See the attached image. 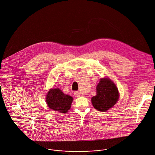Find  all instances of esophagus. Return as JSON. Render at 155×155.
Returning a JSON list of instances; mask_svg holds the SVG:
<instances>
[{"instance_id": "34e87169", "label": "esophagus", "mask_w": 155, "mask_h": 155, "mask_svg": "<svg viewBox=\"0 0 155 155\" xmlns=\"http://www.w3.org/2000/svg\"><path fill=\"white\" fill-rule=\"evenodd\" d=\"M74 94V95L75 97H80L81 95V93L79 91H75Z\"/></svg>"}]
</instances>
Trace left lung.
I'll return each mask as SVG.
<instances>
[{
  "instance_id": "obj_1",
  "label": "left lung",
  "mask_w": 155,
  "mask_h": 155,
  "mask_svg": "<svg viewBox=\"0 0 155 155\" xmlns=\"http://www.w3.org/2000/svg\"><path fill=\"white\" fill-rule=\"evenodd\" d=\"M97 94L91 98V103L96 110L105 112L113 107L119 98L118 88L108 78H101L96 88Z\"/></svg>"
}]
</instances>
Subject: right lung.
Returning a JSON list of instances; mask_svg holds the SVG:
<instances>
[{"mask_svg":"<svg viewBox=\"0 0 155 155\" xmlns=\"http://www.w3.org/2000/svg\"><path fill=\"white\" fill-rule=\"evenodd\" d=\"M72 101L71 96L64 94L60 88H51L46 96L49 108L62 113H65L70 110Z\"/></svg>","mask_w":155,"mask_h":155,"instance_id":"1","label":"right lung"}]
</instances>
